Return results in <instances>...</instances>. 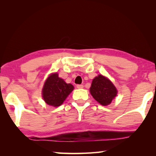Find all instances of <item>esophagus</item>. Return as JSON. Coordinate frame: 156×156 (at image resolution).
I'll return each mask as SVG.
<instances>
[{"label":"esophagus","instance_id":"34e87169","mask_svg":"<svg viewBox=\"0 0 156 156\" xmlns=\"http://www.w3.org/2000/svg\"><path fill=\"white\" fill-rule=\"evenodd\" d=\"M83 84H77V85H76V87H77L78 89H82V88H83Z\"/></svg>","mask_w":156,"mask_h":156}]
</instances>
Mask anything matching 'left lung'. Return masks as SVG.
Returning <instances> with one entry per match:
<instances>
[{"instance_id": "obj_1", "label": "left lung", "mask_w": 156, "mask_h": 156, "mask_svg": "<svg viewBox=\"0 0 156 156\" xmlns=\"http://www.w3.org/2000/svg\"><path fill=\"white\" fill-rule=\"evenodd\" d=\"M117 89L109 79L98 75L92 81L90 93L100 105L106 106L112 102L117 95Z\"/></svg>"}]
</instances>
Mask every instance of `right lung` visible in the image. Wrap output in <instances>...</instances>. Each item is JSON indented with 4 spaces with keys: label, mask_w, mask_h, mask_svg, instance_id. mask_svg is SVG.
Wrapping results in <instances>:
<instances>
[{
    "label": "right lung",
    "mask_w": 156,
    "mask_h": 156,
    "mask_svg": "<svg viewBox=\"0 0 156 156\" xmlns=\"http://www.w3.org/2000/svg\"><path fill=\"white\" fill-rule=\"evenodd\" d=\"M72 84H67L58 77V73H53L47 78L43 89V98L46 103L54 107L62 104L68 95L73 91Z\"/></svg>",
    "instance_id": "obj_1"
}]
</instances>
